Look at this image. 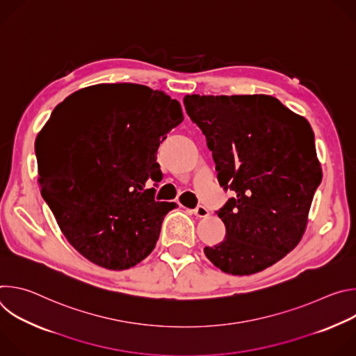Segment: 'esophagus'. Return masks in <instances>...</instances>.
Returning <instances> with one entry per match:
<instances>
[{"label":"esophagus","mask_w":356,"mask_h":356,"mask_svg":"<svg viewBox=\"0 0 356 356\" xmlns=\"http://www.w3.org/2000/svg\"><path fill=\"white\" fill-rule=\"evenodd\" d=\"M194 216L195 217H200V218H204V217H207L209 214H210V211H209V209L207 207H204V206H197L195 209H194Z\"/></svg>","instance_id":"esophagus-1"}]
</instances>
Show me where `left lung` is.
Wrapping results in <instances>:
<instances>
[{"label":"left lung","instance_id":"8db88e82","mask_svg":"<svg viewBox=\"0 0 356 356\" xmlns=\"http://www.w3.org/2000/svg\"><path fill=\"white\" fill-rule=\"evenodd\" d=\"M190 120L213 152L225 238L206 257L229 275L261 272L296 248L321 183L309 121L272 95H186Z\"/></svg>","mask_w":356,"mask_h":356}]
</instances>
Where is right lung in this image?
Masks as SVG:
<instances>
[{"label":"right lung","mask_w":356,"mask_h":356,"mask_svg":"<svg viewBox=\"0 0 356 356\" xmlns=\"http://www.w3.org/2000/svg\"><path fill=\"white\" fill-rule=\"evenodd\" d=\"M177 99L140 84L69 95L35 143L42 195L67 241L95 265L135 266L154 250L176 202L156 201L159 145L183 122Z\"/></svg>","instance_id":"1"}]
</instances>
